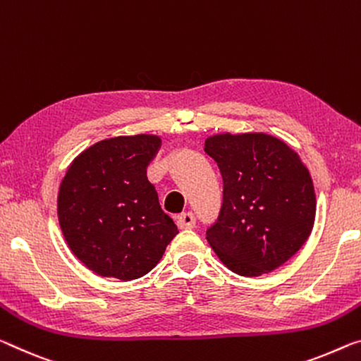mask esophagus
<instances>
[{"label":"esophagus","instance_id":"34e87169","mask_svg":"<svg viewBox=\"0 0 361 361\" xmlns=\"http://www.w3.org/2000/svg\"><path fill=\"white\" fill-rule=\"evenodd\" d=\"M197 224V219H195V214L193 213H182L179 218H177V227L179 229H192V227H195Z\"/></svg>","mask_w":361,"mask_h":361}]
</instances>
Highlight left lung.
I'll use <instances>...</instances> for the list:
<instances>
[{
	"label": "left lung",
	"instance_id": "obj_1",
	"mask_svg": "<svg viewBox=\"0 0 361 361\" xmlns=\"http://www.w3.org/2000/svg\"><path fill=\"white\" fill-rule=\"evenodd\" d=\"M204 153L223 177V207L207 231L227 268L262 276L292 258L312 234L316 197L293 149L266 134L213 135Z\"/></svg>",
	"mask_w": 361,
	"mask_h": 361
}]
</instances>
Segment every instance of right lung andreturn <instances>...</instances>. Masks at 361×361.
Segmentation results:
<instances>
[{"instance_id": "right-lung-1", "label": "right lung", "mask_w": 361, "mask_h": 361, "mask_svg": "<svg viewBox=\"0 0 361 361\" xmlns=\"http://www.w3.org/2000/svg\"><path fill=\"white\" fill-rule=\"evenodd\" d=\"M161 140L129 135L102 140L69 166L58 195L59 226L69 248L99 276H145L179 234L147 179Z\"/></svg>"}]
</instances>
